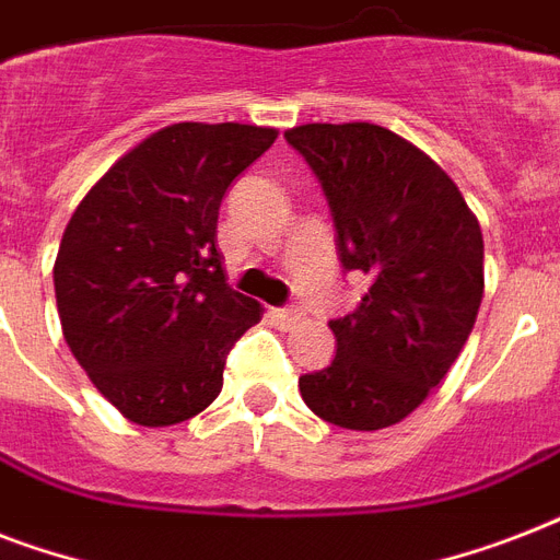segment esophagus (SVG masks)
I'll return each instance as SVG.
<instances>
[{"label": "esophagus", "mask_w": 560, "mask_h": 560, "mask_svg": "<svg viewBox=\"0 0 560 560\" xmlns=\"http://www.w3.org/2000/svg\"><path fill=\"white\" fill-rule=\"evenodd\" d=\"M270 316L272 323H279L281 328H290V325H296L299 319H302V314H299L296 307H270Z\"/></svg>", "instance_id": "1"}]
</instances>
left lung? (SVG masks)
Masks as SVG:
<instances>
[{
    "label": "left lung",
    "instance_id": "left-lung-1",
    "mask_svg": "<svg viewBox=\"0 0 560 560\" xmlns=\"http://www.w3.org/2000/svg\"><path fill=\"white\" fill-rule=\"evenodd\" d=\"M323 186L342 270L366 296L331 319V366L302 374L316 416L346 430L407 418L459 358L482 302V232L453 179L386 127L305 125L284 133Z\"/></svg>",
    "mask_w": 560,
    "mask_h": 560
}]
</instances>
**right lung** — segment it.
Masks as SVG:
<instances>
[{
	"instance_id": "obj_1",
	"label": "right lung",
	"mask_w": 560,
	"mask_h": 560,
	"mask_svg": "<svg viewBox=\"0 0 560 560\" xmlns=\"http://www.w3.org/2000/svg\"><path fill=\"white\" fill-rule=\"evenodd\" d=\"M253 125H171L121 156L74 209L55 261L74 360L118 412L179 424L220 395L261 305L226 284L223 194L270 144Z\"/></svg>"
}]
</instances>
